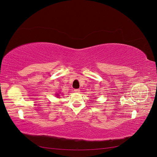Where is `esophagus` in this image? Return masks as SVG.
<instances>
[{"mask_svg": "<svg viewBox=\"0 0 157 157\" xmlns=\"http://www.w3.org/2000/svg\"><path fill=\"white\" fill-rule=\"evenodd\" d=\"M74 92L76 93H80V89H75V90H74Z\"/></svg>", "mask_w": 157, "mask_h": 157, "instance_id": "1", "label": "esophagus"}]
</instances>
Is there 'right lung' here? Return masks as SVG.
I'll return each instance as SVG.
<instances>
[{"label": "right lung", "instance_id": "right-lung-1", "mask_svg": "<svg viewBox=\"0 0 157 157\" xmlns=\"http://www.w3.org/2000/svg\"><path fill=\"white\" fill-rule=\"evenodd\" d=\"M56 96H57V97H58V96H59V94H56Z\"/></svg>", "mask_w": 157, "mask_h": 157}]
</instances>
